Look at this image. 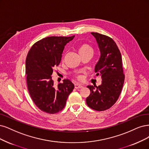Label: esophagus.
<instances>
[{
	"instance_id": "esophagus-1",
	"label": "esophagus",
	"mask_w": 149,
	"mask_h": 149,
	"mask_svg": "<svg viewBox=\"0 0 149 149\" xmlns=\"http://www.w3.org/2000/svg\"><path fill=\"white\" fill-rule=\"evenodd\" d=\"M74 88L76 89H81L82 88H83V85L81 84H74Z\"/></svg>"
}]
</instances>
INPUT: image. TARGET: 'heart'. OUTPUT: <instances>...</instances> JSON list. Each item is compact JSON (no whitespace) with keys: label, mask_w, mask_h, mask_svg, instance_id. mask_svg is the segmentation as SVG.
<instances>
[{"label":"heart","mask_w":149,"mask_h":149,"mask_svg":"<svg viewBox=\"0 0 149 149\" xmlns=\"http://www.w3.org/2000/svg\"><path fill=\"white\" fill-rule=\"evenodd\" d=\"M78 53L80 55V56L82 55L86 54H88V53L92 54V52H93L91 46L88 44H81L78 49ZM76 77L77 78V79H82V76L80 74L76 75Z\"/></svg>","instance_id":"heart-1"}]
</instances>
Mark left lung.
Wrapping results in <instances>:
<instances>
[{"label": "left lung", "instance_id": "left-lung-1", "mask_svg": "<svg viewBox=\"0 0 149 149\" xmlns=\"http://www.w3.org/2000/svg\"><path fill=\"white\" fill-rule=\"evenodd\" d=\"M100 49V56L95 66L96 76H100L102 84L88 86L91 94L86 104L96 111L110 109L118 99L125 81L120 51L111 38L98 33H91Z\"/></svg>", "mask_w": 149, "mask_h": 149}]
</instances>
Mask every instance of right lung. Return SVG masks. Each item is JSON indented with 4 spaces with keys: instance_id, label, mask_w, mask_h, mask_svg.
<instances>
[{
    "instance_id": "1",
    "label": "right lung",
    "mask_w": 149,
    "mask_h": 149,
    "mask_svg": "<svg viewBox=\"0 0 149 149\" xmlns=\"http://www.w3.org/2000/svg\"><path fill=\"white\" fill-rule=\"evenodd\" d=\"M70 37L50 36L36 42L26 59V74L29 95L35 105L47 113L62 110L74 86L69 79L54 84V68L61 61L65 45L73 40Z\"/></svg>"
}]
</instances>
